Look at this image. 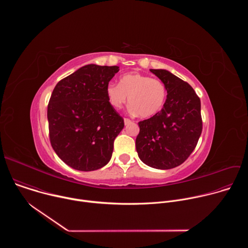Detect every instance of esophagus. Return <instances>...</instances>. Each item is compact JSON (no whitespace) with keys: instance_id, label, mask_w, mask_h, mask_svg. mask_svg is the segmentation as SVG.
Instances as JSON below:
<instances>
[{"instance_id":"esophagus-1","label":"esophagus","mask_w":248,"mask_h":248,"mask_svg":"<svg viewBox=\"0 0 248 248\" xmlns=\"http://www.w3.org/2000/svg\"><path fill=\"white\" fill-rule=\"evenodd\" d=\"M124 124H128L131 123V121L129 119H124Z\"/></svg>"}]
</instances>
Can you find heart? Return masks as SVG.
Segmentation results:
<instances>
[{"instance_id":"obj_1","label":"heart","mask_w":248,"mask_h":248,"mask_svg":"<svg viewBox=\"0 0 248 248\" xmlns=\"http://www.w3.org/2000/svg\"><path fill=\"white\" fill-rule=\"evenodd\" d=\"M106 93L115 109L122 108L128 100L130 111L140 118L156 115L163 108L167 97L166 86L161 80L136 73L123 76L119 85L109 84Z\"/></svg>"}]
</instances>
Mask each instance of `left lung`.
I'll return each instance as SVG.
<instances>
[{
    "label": "left lung",
    "mask_w": 248,
    "mask_h": 248,
    "mask_svg": "<svg viewBox=\"0 0 248 248\" xmlns=\"http://www.w3.org/2000/svg\"><path fill=\"white\" fill-rule=\"evenodd\" d=\"M167 89L163 109L138 123V157L149 167L169 170L192 153L202 132L201 103L193 88L166 69H150Z\"/></svg>",
    "instance_id": "1"
}]
</instances>
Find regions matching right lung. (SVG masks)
<instances>
[{
    "mask_svg": "<svg viewBox=\"0 0 248 248\" xmlns=\"http://www.w3.org/2000/svg\"><path fill=\"white\" fill-rule=\"evenodd\" d=\"M119 66L87 64L59 81L48 104L51 145L67 166L89 171L107 165L124 119L108 101Z\"/></svg>",
    "mask_w": 248,
    "mask_h": 248,
    "instance_id": "obj_1",
    "label": "right lung"
}]
</instances>
